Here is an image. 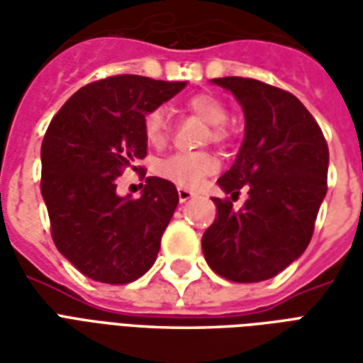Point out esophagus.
<instances>
[{
	"label": "esophagus",
	"instance_id": "1",
	"mask_svg": "<svg viewBox=\"0 0 363 363\" xmlns=\"http://www.w3.org/2000/svg\"><path fill=\"white\" fill-rule=\"evenodd\" d=\"M192 196H194V192H190L189 189H179V200H181V202H186V200H190Z\"/></svg>",
	"mask_w": 363,
	"mask_h": 363
}]
</instances>
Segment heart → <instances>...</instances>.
<instances>
[{"instance_id":"1","label":"heart","mask_w":363,"mask_h":363,"mask_svg":"<svg viewBox=\"0 0 363 363\" xmlns=\"http://www.w3.org/2000/svg\"><path fill=\"white\" fill-rule=\"evenodd\" d=\"M186 111L194 116L202 118L210 124L208 140L212 142H225L228 140V128L225 122L229 118V111L225 103L212 93H196L186 99ZM143 138L151 147H163L169 138V118L163 108H151L145 112L142 122ZM220 161L210 151H192V153H173L167 157L155 161V173L174 182L181 189H194L200 181L218 171Z\"/></svg>"}]
</instances>
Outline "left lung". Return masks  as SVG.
I'll return each instance as SVG.
<instances>
[{"label": "left lung", "mask_w": 363, "mask_h": 363, "mask_svg": "<svg viewBox=\"0 0 363 363\" xmlns=\"http://www.w3.org/2000/svg\"><path fill=\"white\" fill-rule=\"evenodd\" d=\"M245 111V140L218 184L216 220L204 231L206 262L239 284L272 278L307 249L327 194L328 145L317 120L289 91L251 77L213 79ZM245 186V206L233 202Z\"/></svg>", "instance_id": "8db88e82"}]
</instances>
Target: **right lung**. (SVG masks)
Masks as SVG:
<instances>
[{"mask_svg":"<svg viewBox=\"0 0 363 363\" xmlns=\"http://www.w3.org/2000/svg\"><path fill=\"white\" fill-rule=\"evenodd\" d=\"M184 87L142 75H112L74 93L43 140L40 192L58 251L82 274L128 284L157 259L161 237L179 204L174 184L147 177L142 196L120 198L116 177L147 153L142 122Z\"/></svg>","mask_w":363,"mask_h":363,"instance_id":"obj_1","label":"right lung"}]
</instances>
